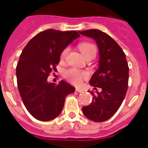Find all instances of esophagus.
<instances>
[{
    "mask_svg": "<svg viewBox=\"0 0 148 148\" xmlns=\"http://www.w3.org/2000/svg\"><path fill=\"white\" fill-rule=\"evenodd\" d=\"M76 91L77 92H78V93H83L84 92V90H82V89H79V88H76Z\"/></svg>",
    "mask_w": 148,
    "mask_h": 148,
    "instance_id": "obj_1",
    "label": "esophagus"
}]
</instances>
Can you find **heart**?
<instances>
[{
	"instance_id": "obj_1",
	"label": "heart",
	"mask_w": 148,
	"mask_h": 148,
	"mask_svg": "<svg viewBox=\"0 0 148 148\" xmlns=\"http://www.w3.org/2000/svg\"><path fill=\"white\" fill-rule=\"evenodd\" d=\"M79 49H80L81 52L82 53V55L86 57V55L92 54V53H95L96 54L97 49L95 47V46L90 43V42H82L79 45ZM69 49L65 48L61 54V58L63 59L67 55ZM64 77L66 80L71 82L73 85H80L82 83V82L84 78H86L87 77V74L84 71H82L76 68H71L68 69L64 72Z\"/></svg>"
}]
</instances>
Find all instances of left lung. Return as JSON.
<instances>
[{
    "label": "left lung",
    "mask_w": 148,
    "mask_h": 148,
    "mask_svg": "<svg viewBox=\"0 0 148 148\" xmlns=\"http://www.w3.org/2000/svg\"><path fill=\"white\" fill-rule=\"evenodd\" d=\"M93 39L99 50V66L93 74L90 84L94 90L90 93L93 101L82 107V112L94 122H103L116 112L124 99L128 84V65L126 56L118 43L108 34L97 29L78 32Z\"/></svg>",
    "instance_id": "1"
}]
</instances>
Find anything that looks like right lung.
I'll list each match as a JSON object with an SVG mask.
<instances>
[{
	"mask_svg": "<svg viewBox=\"0 0 148 148\" xmlns=\"http://www.w3.org/2000/svg\"><path fill=\"white\" fill-rule=\"evenodd\" d=\"M80 36L76 31L48 29L37 34L23 50L16 66L17 86L24 105L36 120L51 121L61 113L66 97L75 89L65 81L47 82L62 52Z\"/></svg>",
	"mask_w": 148,
	"mask_h": 148,
	"instance_id": "obj_1",
	"label": "right lung"
}]
</instances>
